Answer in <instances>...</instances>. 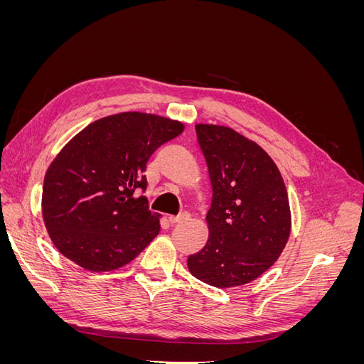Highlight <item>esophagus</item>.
<instances>
[{
  "instance_id": "obj_1",
  "label": "esophagus",
  "mask_w": 364,
  "mask_h": 364,
  "mask_svg": "<svg viewBox=\"0 0 364 364\" xmlns=\"http://www.w3.org/2000/svg\"><path fill=\"white\" fill-rule=\"evenodd\" d=\"M190 218V215L186 214V213H183V214H181V215H178V217H168V222L171 223V225H176V223H182V222H186V220Z\"/></svg>"
}]
</instances>
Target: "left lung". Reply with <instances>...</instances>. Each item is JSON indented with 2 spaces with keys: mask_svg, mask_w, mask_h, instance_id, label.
Returning <instances> with one entry per match:
<instances>
[{
  "mask_svg": "<svg viewBox=\"0 0 364 364\" xmlns=\"http://www.w3.org/2000/svg\"><path fill=\"white\" fill-rule=\"evenodd\" d=\"M213 186L205 247L188 270L217 289L245 285L270 269L287 245L290 203L277 164L257 142L225 126L196 124Z\"/></svg>",
  "mask_w": 364,
  "mask_h": 364,
  "instance_id": "8db88e82",
  "label": "left lung"
}]
</instances>
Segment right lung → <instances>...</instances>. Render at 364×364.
I'll return each instance as SVG.
<instances>
[{
  "instance_id": "obj_1",
  "label": "right lung",
  "mask_w": 364,
  "mask_h": 364,
  "mask_svg": "<svg viewBox=\"0 0 364 364\" xmlns=\"http://www.w3.org/2000/svg\"><path fill=\"white\" fill-rule=\"evenodd\" d=\"M181 121L121 112L79 132L46 173L42 217L53 245L77 266L111 272L126 266L159 234L149 211V158L179 136Z\"/></svg>"
}]
</instances>
